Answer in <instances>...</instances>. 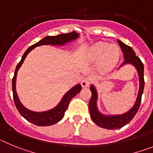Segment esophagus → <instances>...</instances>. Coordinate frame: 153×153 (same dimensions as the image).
<instances>
[{
	"label": "esophagus",
	"instance_id": "34e87169",
	"mask_svg": "<svg viewBox=\"0 0 153 153\" xmlns=\"http://www.w3.org/2000/svg\"><path fill=\"white\" fill-rule=\"evenodd\" d=\"M91 82H92L91 78L89 77V76H86V77L83 78V80H82V82H81V85H82L83 87H87V86H90Z\"/></svg>",
	"mask_w": 153,
	"mask_h": 153
}]
</instances>
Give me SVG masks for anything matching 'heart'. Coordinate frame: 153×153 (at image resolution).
<instances>
[{"mask_svg": "<svg viewBox=\"0 0 153 153\" xmlns=\"http://www.w3.org/2000/svg\"><path fill=\"white\" fill-rule=\"evenodd\" d=\"M120 50L117 45H110L106 42H98L89 51L90 61L100 62L102 70H109L117 64L120 59Z\"/></svg>", "mask_w": 153, "mask_h": 153, "instance_id": "heart-1", "label": "heart"}]
</instances>
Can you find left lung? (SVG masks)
Listing matches in <instances>:
<instances>
[{
	"label": "left lung",
	"mask_w": 153,
	"mask_h": 153,
	"mask_svg": "<svg viewBox=\"0 0 153 153\" xmlns=\"http://www.w3.org/2000/svg\"><path fill=\"white\" fill-rule=\"evenodd\" d=\"M118 43L120 44L121 50L123 53L124 59L125 61L123 63V65L126 63H131L134 65L138 71V74L140 76V90H139V94H138L137 99H136V103L133 106V107L128 111L127 113L122 115H117V116H104L101 114L98 111L97 107V93L95 87L93 85L90 86V91L92 93L91 98H90V103H89V110H90V117L92 120L97 126H99L101 128L107 129H116L122 128L123 126L129 123L131 120L133 119L135 115L139 110L140 103H141L142 95L143 93L144 90V85H145V81H144V67L143 63L141 61L140 58L136 56V53L132 50V47L126 44H123L122 41L118 40Z\"/></svg>",
	"instance_id": "obj_1"
}]
</instances>
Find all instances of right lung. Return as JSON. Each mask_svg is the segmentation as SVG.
<instances>
[{"label": "right lung", "mask_w": 153, "mask_h": 153, "mask_svg": "<svg viewBox=\"0 0 153 153\" xmlns=\"http://www.w3.org/2000/svg\"><path fill=\"white\" fill-rule=\"evenodd\" d=\"M78 36H79V33H76L75 31L67 33H62V34H59L57 36H46V37L42 39L41 40L36 43L35 44L30 46L27 50L26 52L24 53L22 58H21V60L17 64L15 71H14V76H13V79H12V90H13V100H14L15 106L20 114L24 119H26L27 121L30 122L31 123L36 126H46L53 125V124L59 122L60 120H62V118L64 116L65 111L67 109L70 101L77 93L80 92L82 86H81L80 84H78L74 86V87H73L71 90H69L65 94L60 103L58 104L56 107L51 109V110L42 112V113L30 111L29 109H26L21 104V102L19 100L18 97H17V92H16V78H17V74L19 68L21 67V64L23 63L24 59L26 58L27 55L29 53L30 51H32L36 47L41 45H49V44H51V45H63V44L70 41V40H75V39L77 38Z\"/></svg>", "instance_id": "right-lung-1"}]
</instances>
